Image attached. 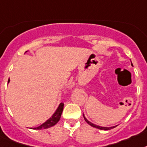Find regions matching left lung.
<instances>
[{"instance_id":"1","label":"left lung","mask_w":147,"mask_h":147,"mask_svg":"<svg viewBox=\"0 0 147 147\" xmlns=\"http://www.w3.org/2000/svg\"><path fill=\"white\" fill-rule=\"evenodd\" d=\"M131 65H132V63H131ZM83 117H84V119L85 121L88 123V125H90L91 126H92V127H94V128H98V129H100V130H104V131H107V130H110V129H112V128H114L115 127H116L117 125L116 126H113V127H101V126H99V125H94L93 124V123H92L91 122H89L88 120L86 119V118L85 117L84 114H83Z\"/></svg>"}]
</instances>
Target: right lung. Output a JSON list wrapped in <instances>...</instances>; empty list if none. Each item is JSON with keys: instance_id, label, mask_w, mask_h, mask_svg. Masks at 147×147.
Returning <instances> with one entry per match:
<instances>
[{"instance_id": "1", "label": "right lung", "mask_w": 147, "mask_h": 147, "mask_svg": "<svg viewBox=\"0 0 147 147\" xmlns=\"http://www.w3.org/2000/svg\"><path fill=\"white\" fill-rule=\"evenodd\" d=\"M9 82V79L8 80V82ZM63 108H64V104L63 103H61L59 104V106L58 107L57 110H55V112L54 113V114L52 116V117L49 119L48 120H47L44 123L41 125L38 126V127H36V128H31L32 129H37V130H41V129H46V128H50L52 126L55 125L56 124L57 122H59V119L61 118V113H62Z\"/></svg>"}]
</instances>
